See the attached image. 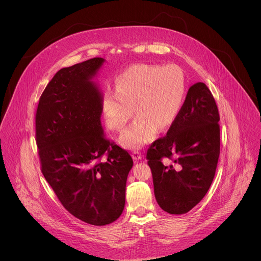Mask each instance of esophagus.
Masks as SVG:
<instances>
[{
  "label": "esophagus",
  "instance_id": "esophagus-1",
  "mask_svg": "<svg viewBox=\"0 0 261 261\" xmlns=\"http://www.w3.org/2000/svg\"><path fill=\"white\" fill-rule=\"evenodd\" d=\"M132 158L134 161H139L142 159V154L139 151H134L132 153Z\"/></svg>",
  "mask_w": 261,
  "mask_h": 261
}]
</instances>
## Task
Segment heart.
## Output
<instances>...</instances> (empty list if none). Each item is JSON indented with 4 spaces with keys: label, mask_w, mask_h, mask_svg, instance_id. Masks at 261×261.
<instances>
[{
    "label": "heart",
    "mask_w": 261,
    "mask_h": 261,
    "mask_svg": "<svg viewBox=\"0 0 261 261\" xmlns=\"http://www.w3.org/2000/svg\"><path fill=\"white\" fill-rule=\"evenodd\" d=\"M185 94V76L177 66L132 65L118 75L116 91H105L103 115L108 128L120 132L135 111L137 118L124 131L120 142L136 150L152 141L159 128L166 129L175 122Z\"/></svg>",
    "instance_id": "b5f03b06"
}]
</instances>
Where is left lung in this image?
Returning a JSON list of instances; mask_svg holds the SVG:
<instances>
[{
	"mask_svg": "<svg viewBox=\"0 0 261 261\" xmlns=\"http://www.w3.org/2000/svg\"><path fill=\"white\" fill-rule=\"evenodd\" d=\"M219 121L213 94L203 83H197L190 87L167 134L148 147L155 197L168 214L188 213L208 191L220 155ZM164 159L178 167L165 164Z\"/></svg>",
	"mask_w": 261,
	"mask_h": 261,
	"instance_id": "1",
	"label": "left lung"
}]
</instances>
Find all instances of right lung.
<instances>
[{"mask_svg":"<svg viewBox=\"0 0 261 261\" xmlns=\"http://www.w3.org/2000/svg\"><path fill=\"white\" fill-rule=\"evenodd\" d=\"M94 58L59 70L36 113L41 171L74 217L102 226L123 213L133 160L101 125L102 94L92 82L104 63Z\"/></svg>","mask_w":261,"mask_h":261,"instance_id":"add662e5","label":"right lung"}]
</instances>
